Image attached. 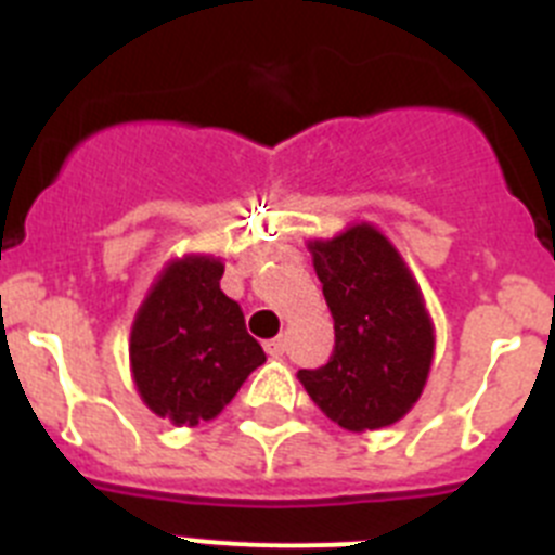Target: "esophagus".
Listing matches in <instances>:
<instances>
[{"label":"esophagus","mask_w":555,"mask_h":555,"mask_svg":"<svg viewBox=\"0 0 555 555\" xmlns=\"http://www.w3.org/2000/svg\"><path fill=\"white\" fill-rule=\"evenodd\" d=\"M263 350H267L269 356H272V358L283 356V352H286V338H283V336H278V338H269L267 345H263Z\"/></svg>","instance_id":"1"}]
</instances>
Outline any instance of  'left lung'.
Wrapping results in <instances>:
<instances>
[{
	"label": "left lung",
	"instance_id": "8db88e82",
	"mask_svg": "<svg viewBox=\"0 0 555 555\" xmlns=\"http://www.w3.org/2000/svg\"><path fill=\"white\" fill-rule=\"evenodd\" d=\"M331 308L336 347L325 366L297 377L322 414L352 434L403 420L434 361V322L403 255L375 224L356 222L308 242Z\"/></svg>",
	"mask_w": 555,
	"mask_h": 555
}]
</instances>
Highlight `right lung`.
Returning <instances> with one entry per match:
<instances>
[{
	"mask_svg": "<svg viewBox=\"0 0 555 555\" xmlns=\"http://www.w3.org/2000/svg\"><path fill=\"white\" fill-rule=\"evenodd\" d=\"M214 255L171 258L130 327V372L152 414L175 425L208 423L267 361L244 327L242 306L219 288Z\"/></svg>",
	"mask_w": 555,
	"mask_h": 555,
	"instance_id": "obj_1",
	"label": "right lung"
}]
</instances>
